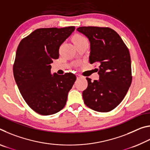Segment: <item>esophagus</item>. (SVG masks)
<instances>
[{"mask_svg": "<svg viewBox=\"0 0 150 150\" xmlns=\"http://www.w3.org/2000/svg\"><path fill=\"white\" fill-rule=\"evenodd\" d=\"M76 76H77V79H80V78L82 77V76L79 75V74H77V75H76Z\"/></svg>", "mask_w": 150, "mask_h": 150, "instance_id": "esophagus-1", "label": "esophagus"}]
</instances>
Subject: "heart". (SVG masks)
<instances>
[{"mask_svg":"<svg viewBox=\"0 0 150 150\" xmlns=\"http://www.w3.org/2000/svg\"><path fill=\"white\" fill-rule=\"evenodd\" d=\"M85 39L84 37H83L82 35H81L79 34H76L74 37H73V43H76L77 42H80L81 40Z\"/></svg>","mask_w":150,"mask_h":150,"instance_id":"heart-1","label":"heart"}]
</instances>
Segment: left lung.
I'll return each instance as SVG.
<instances>
[{
  "label": "left lung",
  "instance_id": "left-lung-1",
  "mask_svg": "<svg viewBox=\"0 0 150 150\" xmlns=\"http://www.w3.org/2000/svg\"><path fill=\"white\" fill-rule=\"evenodd\" d=\"M90 42V63H98V80L87 78L83 92L88 108L100 112L115 108L124 99L132 83L131 59L120 35L109 28L83 26L77 29Z\"/></svg>",
  "mask_w": 150,
  "mask_h": 150
}]
</instances>
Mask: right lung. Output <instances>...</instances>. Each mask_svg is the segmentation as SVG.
Instances as JSON below:
<instances>
[{"label": "right lung", "instance_id": "1", "mask_svg": "<svg viewBox=\"0 0 150 150\" xmlns=\"http://www.w3.org/2000/svg\"><path fill=\"white\" fill-rule=\"evenodd\" d=\"M75 29H37L22 39L17 48L13 66L15 81L28 105L40 115H54L63 109L76 80L71 73L52 75L50 65L59 58L60 45Z\"/></svg>", "mask_w": 150, "mask_h": 150}]
</instances>
